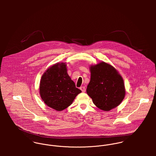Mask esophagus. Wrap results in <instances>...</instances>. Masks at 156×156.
<instances>
[{"mask_svg":"<svg viewBox=\"0 0 156 156\" xmlns=\"http://www.w3.org/2000/svg\"><path fill=\"white\" fill-rule=\"evenodd\" d=\"M80 90H81L83 92H85V90H86V89H85V87H81L80 88Z\"/></svg>","mask_w":156,"mask_h":156,"instance_id":"obj_1","label":"esophagus"}]
</instances>
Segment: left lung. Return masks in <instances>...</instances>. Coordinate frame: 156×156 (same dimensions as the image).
<instances>
[{
    "mask_svg": "<svg viewBox=\"0 0 156 156\" xmlns=\"http://www.w3.org/2000/svg\"><path fill=\"white\" fill-rule=\"evenodd\" d=\"M90 80L87 92L94 104L105 111L117 107L125 97L124 80L118 71L105 62L90 67Z\"/></svg>",
    "mask_w": 156,
    "mask_h": 156,
    "instance_id": "1",
    "label": "left lung"
}]
</instances>
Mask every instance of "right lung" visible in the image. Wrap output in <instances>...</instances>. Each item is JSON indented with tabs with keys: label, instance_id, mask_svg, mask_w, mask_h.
Returning <instances> with one entry per match:
<instances>
[{
	"label": "right lung",
	"instance_id": "right-lung-1",
	"mask_svg": "<svg viewBox=\"0 0 156 156\" xmlns=\"http://www.w3.org/2000/svg\"><path fill=\"white\" fill-rule=\"evenodd\" d=\"M82 91L76 87L67 73L66 63H57L48 68L41 77L40 94L48 107L61 111L70 106Z\"/></svg>",
	"mask_w": 156,
	"mask_h": 156
}]
</instances>
